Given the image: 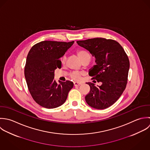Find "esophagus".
<instances>
[{
    "label": "esophagus",
    "instance_id": "obj_1",
    "mask_svg": "<svg viewBox=\"0 0 150 150\" xmlns=\"http://www.w3.org/2000/svg\"><path fill=\"white\" fill-rule=\"evenodd\" d=\"M81 84V83H77V82H74V86H79Z\"/></svg>",
    "mask_w": 150,
    "mask_h": 150
}]
</instances>
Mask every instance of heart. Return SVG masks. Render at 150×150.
I'll return each instance as SVG.
<instances>
[{"label":"heart","mask_w":150,"mask_h":150,"mask_svg":"<svg viewBox=\"0 0 150 150\" xmlns=\"http://www.w3.org/2000/svg\"><path fill=\"white\" fill-rule=\"evenodd\" d=\"M77 55L79 56V57L80 58V59L81 60V61H83V60H88L90 62V59H91V54H90V53L87 51L85 50H80L77 52ZM66 57L65 56H64L62 57V62L64 63L66 62ZM80 76H81V73L77 72V71H74L71 73V79H73L74 80H80Z\"/></svg>","instance_id":"b5f03b06"}]
</instances>
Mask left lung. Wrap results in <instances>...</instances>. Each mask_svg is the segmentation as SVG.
Listing matches in <instances>:
<instances>
[{"label": "left lung", "instance_id": "left-lung-1", "mask_svg": "<svg viewBox=\"0 0 150 150\" xmlns=\"http://www.w3.org/2000/svg\"><path fill=\"white\" fill-rule=\"evenodd\" d=\"M77 43L90 52L96 58V64L89 70L88 74L100 86L87 83L90 92L86 97L87 104L97 109H104L112 105L125 90L130 63L122 47L116 41L95 38Z\"/></svg>", "mask_w": 150, "mask_h": 150}]
</instances>
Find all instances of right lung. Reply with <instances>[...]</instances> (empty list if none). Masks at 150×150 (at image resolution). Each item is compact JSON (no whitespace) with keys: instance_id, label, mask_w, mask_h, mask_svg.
Segmentation results:
<instances>
[{"instance_id":"add662e5","label":"right lung","mask_w":150,"mask_h":150,"mask_svg":"<svg viewBox=\"0 0 150 150\" xmlns=\"http://www.w3.org/2000/svg\"><path fill=\"white\" fill-rule=\"evenodd\" d=\"M74 42L41 41L28 52L24 69L26 82L33 99L44 108L52 109L63 104L73 87V83L69 80L57 83L54 73L61 68L60 58Z\"/></svg>"}]
</instances>
